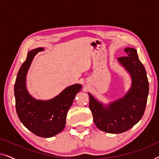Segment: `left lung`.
Returning <instances> with one entry per match:
<instances>
[{
    "mask_svg": "<svg viewBox=\"0 0 159 159\" xmlns=\"http://www.w3.org/2000/svg\"><path fill=\"white\" fill-rule=\"evenodd\" d=\"M127 56L117 58L131 77V87L124 97L103 104L88 93L89 108L95 125L101 131L122 133L135 125L142 118L147 103L149 84L144 66L139 60L136 49L126 48Z\"/></svg>",
    "mask_w": 159,
    "mask_h": 159,
    "instance_id": "obj_1",
    "label": "left lung"
}]
</instances>
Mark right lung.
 Masks as SVG:
<instances>
[{
    "label": "right lung",
    "mask_w": 159,
    "mask_h": 159,
    "mask_svg": "<svg viewBox=\"0 0 159 159\" xmlns=\"http://www.w3.org/2000/svg\"><path fill=\"white\" fill-rule=\"evenodd\" d=\"M43 50V48H38L28 52L27 59L17 74L14 96L17 115L24 126L39 137L51 138L64 130L67 112L76 95L82 90V84L67 87L58 95L48 101L32 97L26 85L27 75L34 57Z\"/></svg>",
    "instance_id": "right-lung-1"
}]
</instances>
